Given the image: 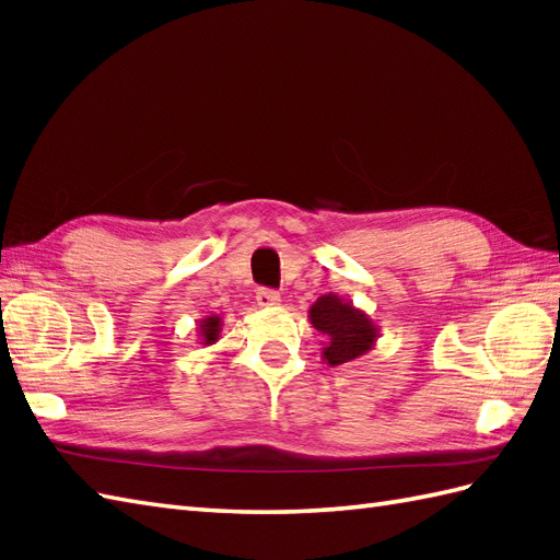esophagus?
Here are the masks:
<instances>
[{"label": "esophagus", "instance_id": "obj_1", "mask_svg": "<svg viewBox=\"0 0 560 560\" xmlns=\"http://www.w3.org/2000/svg\"><path fill=\"white\" fill-rule=\"evenodd\" d=\"M279 301H281V295L277 291H271V289H259L257 291V305L259 307H273V305H279Z\"/></svg>", "mask_w": 560, "mask_h": 560}]
</instances>
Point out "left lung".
Segmentation results:
<instances>
[{"label": "left lung", "instance_id": "left-lung-1", "mask_svg": "<svg viewBox=\"0 0 560 560\" xmlns=\"http://www.w3.org/2000/svg\"><path fill=\"white\" fill-rule=\"evenodd\" d=\"M311 325L327 337L323 347V361L327 365H341L361 359L375 347L380 327L371 315L355 307L351 301L339 299L337 293L319 295L307 311Z\"/></svg>", "mask_w": 560, "mask_h": 560}]
</instances>
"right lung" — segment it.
<instances>
[{"mask_svg":"<svg viewBox=\"0 0 560 560\" xmlns=\"http://www.w3.org/2000/svg\"><path fill=\"white\" fill-rule=\"evenodd\" d=\"M197 329H199V343H205V347H211V343L219 341L221 317L219 315H207L205 319H199Z\"/></svg>","mask_w":560,"mask_h":560,"instance_id":"add662e5","label":"right lung"}]
</instances>
